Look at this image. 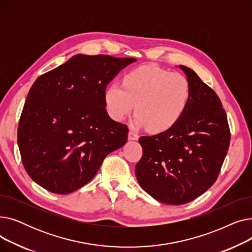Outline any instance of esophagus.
<instances>
[{"instance_id": "esophagus-1", "label": "esophagus", "mask_w": 252, "mask_h": 252, "mask_svg": "<svg viewBox=\"0 0 252 252\" xmlns=\"http://www.w3.org/2000/svg\"><path fill=\"white\" fill-rule=\"evenodd\" d=\"M139 139V135L137 133H135L134 130H129L128 131V140L130 141H135Z\"/></svg>"}]
</instances>
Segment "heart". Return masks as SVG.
<instances>
[{"label": "heart", "instance_id": "obj_1", "mask_svg": "<svg viewBox=\"0 0 252 252\" xmlns=\"http://www.w3.org/2000/svg\"><path fill=\"white\" fill-rule=\"evenodd\" d=\"M189 79L178 72L141 66L127 72L123 85L113 83L104 92L109 116L122 122L135 108V123L160 133L174 125L186 111L191 100Z\"/></svg>", "mask_w": 252, "mask_h": 252}]
</instances>
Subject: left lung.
Segmentation results:
<instances>
[{
    "mask_svg": "<svg viewBox=\"0 0 252 252\" xmlns=\"http://www.w3.org/2000/svg\"><path fill=\"white\" fill-rule=\"evenodd\" d=\"M180 68L192 88L188 107L170 128L139 139L143 155L136 165L141 188L171 205L188 203L213 186L231 139L226 111L216 92L191 68Z\"/></svg>",
    "mask_w": 252,
    "mask_h": 252,
    "instance_id": "8db88e82",
    "label": "left lung"
}]
</instances>
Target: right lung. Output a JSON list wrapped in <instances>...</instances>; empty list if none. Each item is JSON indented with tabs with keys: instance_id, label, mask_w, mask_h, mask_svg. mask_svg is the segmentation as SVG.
I'll list each match as a JSON object with an SVG mask.
<instances>
[{
	"instance_id": "obj_1",
	"label": "right lung",
	"mask_w": 252,
	"mask_h": 252,
	"mask_svg": "<svg viewBox=\"0 0 252 252\" xmlns=\"http://www.w3.org/2000/svg\"><path fill=\"white\" fill-rule=\"evenodd\" d=\"M135 61L77 54L36 78L17 133L22 163L32 181L52 193H72L126 143L128 128L109 117L104 92Z\"/></svg>"
}]
</instances>
